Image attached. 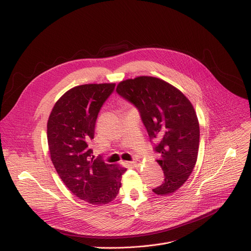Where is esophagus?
<instances>
[{"label": "esophagus", "mask_w": 251, "mask_h": 251, "mask_svg": "<svg viewBox=\"0 0 251 251\" xmlns=\"http://www.w3.org/2000/svg\"><path fill=\"white\" fill-rule=\"evenodd\" d=\"M129 164H131L133 167H139L140 166V163L136 162V160H133V162H129Z\"/></svg>", "instance_id": "esophagus-1"}]
</instances>
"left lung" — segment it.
<instances>
[{"instance_id":"obj_1","label":"left lung","mask_w":251,"mask_h":251,"mask_svg":"<svg viewBox=\"0 0 251 251\" xmlns=\"http://www.w3.org/2000/svg\"><path fill=\"white\" fill-rule=\"evenodd\" d=\"M116 92L138 109L149 138L156 143V162L165 179L152 192L160 196L176 192L192 174L198 157L200 126L192 103L175 86L151 76L124 80Z\"/></svg>"}]
</instances>
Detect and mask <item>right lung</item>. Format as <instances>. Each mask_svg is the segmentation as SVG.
<instances>
[{"instance_id":"add662e5","label":"right lung","mask_w":251,"mask_h":251,"mask_svg":"<svg viewBox=\"0 0 251 251\" xmlns=\"http://www.w3.org/2000/svg\"><path fill=\"white\" fill-rule=\"evenodd\" d=\"M115 83L78 85L53 106L47 123L50 157L65 185L93 205L108 204L122 186L126 169L92 156L98 114L114 91Z\"/></svg>"}]
</instances>
